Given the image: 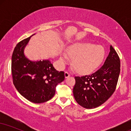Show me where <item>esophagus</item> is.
Here are the masks:
<instances>
[{"mask_svg": "<svg viewBox=\"0 0 131 131\" xmlns=\"http://www.w3.org/2000/svg\"><path fill=\"white\" fill-rule=\"evenodd\" d=\"M70 76H71V74H70V73H69V72H68V71L64 72V77H65L66 78L70 77Z\"/></svg>", "mask_w": 131, "mask_h": 131, "instance_id": "esophagus-1", "label": "esophagus"}]
</instances>
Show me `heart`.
<instances>
[{
  "label": "heart",
  "instance_id": "heart-1",
  "mask_svg": "<svg viewBox=\"0 0 131 131\" xmlns=\"http://www.w3.org/2000/svg\"><path fill=\"white\" fill-rule=\"evenodd\" d=\"M68 53H61V62L67 64L70 61V57L74 58V68L82 74L94 71L101 64L105 54L103 47L89 42L75 43L69 47Z\"/></svg>",
  "mask_w": 131,
  "mask_h": 131
}]
</instances>
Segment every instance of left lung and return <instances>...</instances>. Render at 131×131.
<instances>
[{
  "instance_id": "left-lung-1",
  "label": "left lung",
  "mask_w": 131,
  "mask_h": 131,
  "mask_svg": "<svg viewBox=\"0 0 131 131\" xmlns=\"http://www.w3.org/2000/svg\"><path fill=\"white\" fill-rule=\"evenodd\" d=\"M119 73V57L110 46V52L99 70L91 75L74 77L73 95L76 101L88 109L102 105L115 92Z\"/></svg>"
}]
</instances>
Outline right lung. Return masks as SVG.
<instances>
[{
  "mask_svg": "<svg viewBox=\"0 0 131 131\" xmlns=\"http://www.w3.org/2000/svg\"><path fill=\"white\" fill-rule=\"evenodd\" d=\"M30 36L17 43L12 57L13 84L29 101L41 103L50 100L57 84L64 79L63 71H58L49 60L32 61L25 57L24 49Z\"/></svg>",
  "mask_w": 131,
  "mask_h": 131,
  "instance_id": "add662e5",
  "label": "right lung"
}]
</instances>
